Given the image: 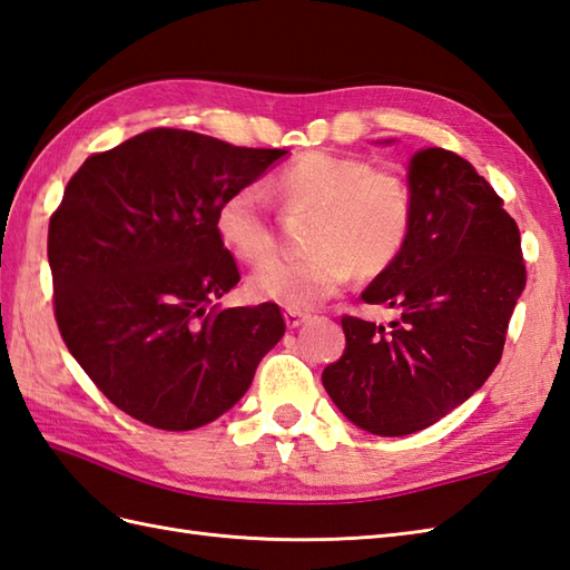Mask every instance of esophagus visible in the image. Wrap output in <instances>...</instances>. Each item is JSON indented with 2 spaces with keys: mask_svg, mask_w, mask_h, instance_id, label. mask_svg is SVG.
<instances>
[{
  "mask_svg": "<svg viewBox=\"0 0 570 570\" xmlns=\"http://www.w3.org/2000/svg\"><path fill=\"white\" fill-rule=\"evenodd\" d=\"M284 321H286V327H298V325H303L308 321V313H303V311H286L284 313Z\"/></svg>",
  "mask_w": 570,
  "mask_h": 570,
  "instance_id": "obj_1",
  "label": "esophagus"
}]
</instances>
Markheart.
I'll return each mask as SVG.
<instances>
[{"label": "heart", "mask_w": 570, "mask_h": 570, "mask_svg": "<svg viewBox=\"0 0 570 570\" xmlns=\"http://www.w3.org/2000/svg\"><path fill=\"white\" fill-rule=\"evenodd\" d=\"M272 189L291 210L315 214L308 225L313 253L272 259L249 279V294L288 311H308L335 296L356 267L389 269L401 257L413 225V194L393 171L374 169L360 155L315 150L276 175ZM216 230L235 257L249 264L276 249L267 194L243 184L223 196Z\"/></svg>", "instance_id": "b5f03b06"}]
</instances>
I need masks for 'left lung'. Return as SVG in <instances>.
Masks as SVG:
<instances>
[{
  "label": "left lung",
  "mask_w": 570,
  "mask_h": 570,
  "mask_svg": "<svg viewBox=\"0 0 570 570\" xmlns=\"http://www.w3.org/2000/svg\"><path fill=\"white\" fill-rule=\"evenodd\" d=\"M407 187V243L362 294L401 317H342L347 347L323 372L340 413L381 436L425 430L483 386L527 284L518 223L464 157L415 153Z\"/></svg>",
  "instance_id": "obj_1"
}]
</instances>
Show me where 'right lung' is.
Wrapping results in <instances>:
<instances>
[{"instance_id":"obj_1","label":"right lung","mask_w":570,"mask_h":570,"mask_svg":"<svg viewBox=\"0 0 570 570\" xmlns=\"http://www.w3.org/2000/svg\"><path fill=\"white\" fill-rule=\"evenodd\" d=\"M286 150L153 128L85 160L50 216L60 335L118 410L157 430L208 425L284 335L276 303L220 308L240 272L216 230L225 194Z\"/></svg>"}]
</instances>
